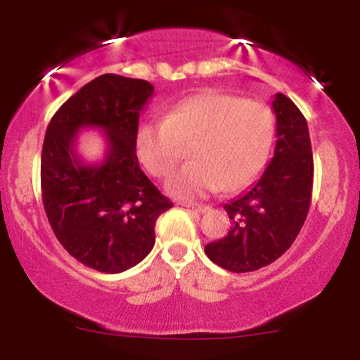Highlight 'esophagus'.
Segmentation results:
<instances>
[{
  "mask_svg": "<svg viewBox=\"0 0 360 360\" xmlns=\"http://www.w3.org/2000/svg\"><path fill=\"white\" fill-rule=\"evenodd\" d=\"M183 206H186L188 210H191L194 213H206L210 210V206L206 205H194V203H183Z\"/></svg>",
  "mask_w": 360,
  "mask_h": 360,
  "instance_id": "esophagus-1",
  "label": "esophagus"
}]
</instances>
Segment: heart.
<instances>
[{"instance_id":"1","label":"heart","mask_w":360,"mask_h":360,"mask_svg":"<svg viewBox=\"0 0 360 360\" xmlns=\"http://www.w3.org/2000/svg\"><path fill=\"white\" fill-rule=\"evenodd\" d=\"M276 134L274 111L257 100L205 89L184 98L137 134V155L154 177H167L192 143L191 162L167 181L179 198H201L221 188L238 189L257 179Z\"/></svg>"}]
</instances>
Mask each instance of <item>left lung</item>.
I'll use <instances>...</instances> for the list:
<instances>
[{
	"label": "left lung",
	"mask_w": 360,
	"mask_h": 360,
	"mask_svg": "<svg viewBox=\"0 0 360 360\" xmlns=\"http://www.w3.org/2000/svg\"><path fill=\"white\" fill-rule=\"evenodd\" d=\"M274 157L249 191L226 203L232 226L208 243L206 255L232 272H250L279 259L298 237L311 203L313 154L308 123L288 96L278 93Z\"/></svg>",
	"instance_id": "8db88e82"
}]
</instances>
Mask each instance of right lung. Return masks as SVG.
<instances>
[{
    "mask_svg": "<svg viewBox=\"0 0 360 360\" xmlns=\"http://www.w3.org/2000/svg\"><path fill=\"white\" fill-rule=\"evenodd\" d=\"M152 94L150 82L103 74L72 94L45 131L40 184L49 223L74 259L106 274L147 257L157 218L172 206L143 174L135 152L140 111ZM82 127L107 135L100 165H84L73 150Z\"/></svg>",
    "mask_w": 360,
    "mask_h": 360,
    "instance_id": "add662e5",
    "label": "right lung"
}]
</instances>
